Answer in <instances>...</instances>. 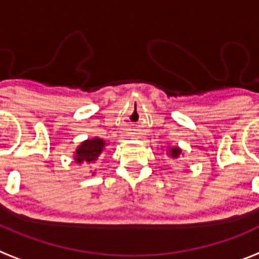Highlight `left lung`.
I'll use <instances>...</instances> for the list:
<instances>
[{
  "mask_svg": "<svg viewBox=\"0 0 259 259\" xmlns=\"http://www.w3.org/2000/svg\"><path fill=\"white\" fill-rule=\"evenodd\" d=\"M180 155H181V149L180 148H177V147H173V148L169 149V156L172 157L173 160L180 159Z\"/></svg>",
  "mask_w": 259,
  "mask_h": 259,
  "instance_id": "1",
  "label": "left lung"
}]
</instances>
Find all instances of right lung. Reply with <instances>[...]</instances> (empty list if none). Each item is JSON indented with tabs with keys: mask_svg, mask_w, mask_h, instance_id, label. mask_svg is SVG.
Here are the masks:
<instances>
[{
	"mask_svg": "<svg viewBox=\"0 0 259 259\" xmlns=\"http://www.w3.org/2000/svg\"><path fill=\"white\" fill-rule=\"evenodd\" d=\"M104 145H106L104 140H102V139L99 138L89 139L86 142H83L82 144L76 148L75 156H74L75 163L93 164L94 161L98 160L100 153L103 152Z\"/></svg>",
	"mask_w": 259,
	"mask_h": 259,
	"instance_id": "right-lung-1",
	"label": "right lung"
}]
</instances>
